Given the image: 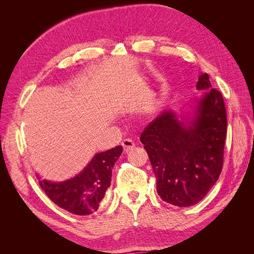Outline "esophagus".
Instances as JSON below:
<instances>
[{
	"mask_svg": "<svg viewBox=\"0 0 254 254\" xmlns=\"http://www.w3.org/2000/svg\"><path fill=\"white\" fill-rule=\"evenodd\" d=\"M122 146H123V149H124V152H128L131 149H133L134 147V142H132L131 140L126 139L122 142Z\"/></svg>",
	"mask_w": 254,
	"mask_h": 254,
	"instance_id": "1",
	"label": "esophagus"
}]
</instances>
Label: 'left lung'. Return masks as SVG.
I'll return each mask as SVG.
<instances>
[{"label":"left lung","mask_w":254,"mask_h":254,"mask_svg":"<svg viewBox=\"0 0 254 254\" xmlns=\"http://www.w3.org/2000/svg\"><path fill=\"white\" fill-rule=\"evenodd\" d=\"M203 93L193 112L164 110L149 123L140 140L167 203L187 207L203 199L217 181L224 163L227 113L224 98L206 73L196 84Z\"/></svg>","instance_id":"8db88e82"}]
</instances>
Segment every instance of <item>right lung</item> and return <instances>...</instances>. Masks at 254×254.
Segmentation results:
<instances>
[{"label":"right lung","mask_w":254,"mask_h":254,"mask_svg":"<svg viewBox=\"0 0 254 254\" xmlns=\"http://www.w3.org/2000/svg\"><path fill=\"white\" fill-rule=\"evenodd\" d=\"M123 152L117 146L98 152L74 178L63 182L42 180L37 176L44 193L61 209L75 215L86 216L97 211L107 189L110 187L112 168Z\"/></svg>","instance_id":"1"}]
</instances>
